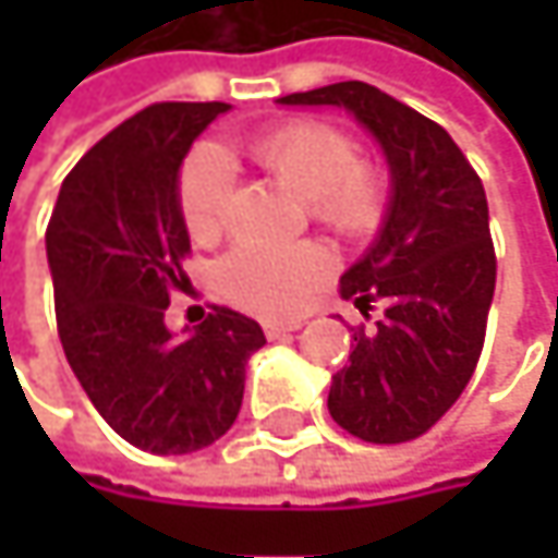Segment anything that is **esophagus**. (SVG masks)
Returning <instances> with one entry per match:
<instances>
[{"label":"esophagus","instance_id":"esophagus-1","mask_svg":"<svg viewBox=\"0 0 558 558\" xmlns=\"http://www.w3.org/2000/svg\"><path fill=\"white\" fill-rule=\"evenodd\" d=\"M300 326H303L300 319H290V323H278V319H271V323H265V336H268V339H283V336L296 332Z\"/></svg>","mask_w":558,"mask_h":558}]
</instances>
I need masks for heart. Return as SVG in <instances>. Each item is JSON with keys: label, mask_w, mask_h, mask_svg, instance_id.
I'll list each match as a JSON object with an SVG mask.
<instances>
[{"label": "heart", "mask_w": 558, "mask_h": 558, "mask_svg": "<svg viewBox=\"0 0 558 558\" xmlns=\"http://www.w3.org/2000/svg\"><path fill=\"white\" fill-rule=\"evenodd\" d=\"M248 158L280 186L306 199V213L342 239H372L388 216V173L378 161L355 155V142L313 119L283 122L248 142ZM180 216L196 242H216L232 199V168L216 148H199L180 170ZM332 252L323 242L280 248L239 245L219 268L216 287L226 300L262 316L296 313L329 278Z\"/></svg>", "instance_id": "b5f03b06"}]
</instances>
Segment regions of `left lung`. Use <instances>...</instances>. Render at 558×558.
Here are the masks:
<instances>
[{
    "instance_id": "8db88e82",
    "label": "left lung",
    "mask_w": 558,
    "mask_h": 558,
    "mask_svg": "<svg viewBox=\"0 0 558 558\" xmlns=\"http://www.w3.org/2000/svg\"><path fill=\"white\" fill-rule=\"evenodd\" d=\"M280 102L349 109L385 148L393 186L385 226L339 280L365 316L381 303V319L355 329L329 413L365 442H410L459 400L485 345L498 258L482 177L442 125L362 80Z\"/></svg>"
}]
</instances>
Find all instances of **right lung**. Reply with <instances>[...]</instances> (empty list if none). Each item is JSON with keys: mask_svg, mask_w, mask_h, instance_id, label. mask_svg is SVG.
<instances>
[{"mask_svg": "<svg viewBox=\"0 0 558 558\" xmlns=\"http://www.w3.org/2000/svg\"><path fill=\"white\" fill-rule=\"evenodd\" d=\"M226 109L155 102L125 119L66 173L45 235L57 336L80 388L125 442L158 456L226 436L265 345L262 326L229 306L183 339L165 326L170 293L190 283L177 173Z\"/></svg>", "mask_w": 558, "mask_h": 558, "instance_id": "add662e5", "label": "right lung"}]
</instances>
